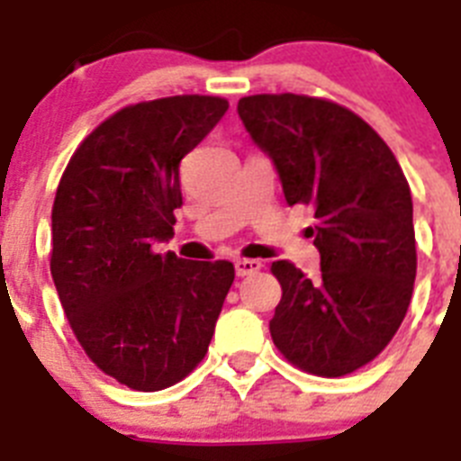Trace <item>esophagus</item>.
Here are the masks:
<instances>
[{
	"instance_id": "obj_1",
	"label": "esophagus",
	"mask_w": 461,
	"mask_h": 461,
	"mask_svg": "<svg viewBox=\"0 0 461 461\" xmlns=\"http://www.w3.org/2000/svg\"><path fill=\"white\" fill-rule=\"evenodd\" d=\"M260 267H263V263H260V260H254V258H238V260H235V275H238V276L256 275Z\"/></svg>"
}]
</instances>
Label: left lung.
Instances as JSON below:
<instances>
[{"label": "left lung", "instance_id": "8db88e82", "mask_svg": "<svg viewBox=\"0 0 461 461\" xmlns=\"http://www.w3.org/2000/svg\"><path fill=\"white\" fill-rule=\"evenodd\" d=\"M251 140L270 157L288 205H312L321 276L272 263L281 303L272 341L316 376H344L388 346L415 281L413 203L404 173L365 120L332 101L256 94L238 104Z\"/></svg>", "mask_w": 461, "mask_h": 461}]
</instances>
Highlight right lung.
<instances>
[{
  "label": "right lung",
  "mask_w": 461,
  "mask_h": 461,
  "mask_svg": "<svg viewBox=\"0 0 461 461\" xmlns=\"http://www.w3.org/2000/svg\"><path fill=\"white\" fill-rule=\"evenodd\" d=\"M226 110L198 94L129 105L80 142L57 186L59 303L89 360L133 390L175 385L205 357L235 279L228 260L154 251L182 207L180 161Z\"/></svg>",
  "instance_id": "obj_1"
}]
</instances>
